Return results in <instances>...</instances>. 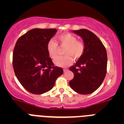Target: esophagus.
<instances>
[{
	"instance_id": "1",
	"label": "esophagus",
	"mask_w": 124,
	"mask_h": 124,
	"mask_svg": "<svg viewBox=\"0 0 124 124\" xmlns=\"http://www.w3.org/2000/svg\"><path fill=\"white\" fill-rule=\"evenodd\" d=\"M68 69H66V68H64V69H63V71L64 72V73H65V72H66L68 71Z\"/></svg>"
}]
</instances>
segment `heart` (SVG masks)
I'll list each match as a JSON object with an SVG mask.
<instances>
[{"label":"heart","mask_w":124,"mask_h":124,"mask_svg":"<svg viewBox=\"0 0 124 124\" xmlns=\"http://www.w3.org/2000/svg\"><path fill=\"white\" fill-rule=\"evenodd\" d=\"M58 41L60 46L65 47L63 50V54L65 56L58 57L54 60V64L56 66L65 68L73 63V58L75 60L80 58L84 52L85 46L82 41H77V38L73 35L66 33L58 37ZM46 49L49 56L54 59L58 54V47L54 40H49L47 43Z\"/></svg>","instance_id":"obj_1"}]
</instances>
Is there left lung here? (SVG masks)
<instances>
[{
	"label": "left lung",
	"mask_w": 124,
	"mask_h": 124,
	"mask_svg": "<svg viewBox=\"0 0 124 124\" xmlns=\"http://www.w3.org/2000/svg\"><path fill=\"white\" fill-rule=\"evenodd\" d=\"M82 38L84 52L70 70L74 78L70 87L81 94H89L100 87L107 72V51L99 38L91 31L80 29L73 31Z\"/></svg>",
	"instance_id": "8db88e82"
}]
</instances>
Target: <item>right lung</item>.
<instances>
[{
    "label": "right lung",
    "instance_id": "obj_1",
    "mask_svg": "<svg viewBox=\"0 0 124 124\" xmlns=\"http://www.w3.org/2000/svg\"><path fill=\"white\" fill-rule=\"evenodd\" d=\"M57 32L56 28H34L17 40L13 53V67L24 88L35 94L51 90L63 70L53 66L47 51L48 41Z\"/></svg>",
    "mask_w": 124,
    "mask_h": 124
}]
</instances>
